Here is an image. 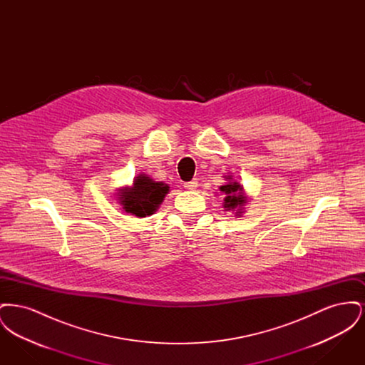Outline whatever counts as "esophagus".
Segmentation results:
<instances>
[{
  "label": "esophagus",
  "mask_w": 365,
  "mask_h": 365,
  "mask_svg": "<svg viewBox=\"0 0 365 365\" xmlns=\"http://www.w3.org/2000/svg\"><path fill=\"white\" fill-rule=\"evenodd\" d=\"M198 186V182L194 179V180H191V182H187V183H185V187L187 189V190H194L195 187Z\"/></svg>",
  "instance_id": "obj_1"
}]
</instances>
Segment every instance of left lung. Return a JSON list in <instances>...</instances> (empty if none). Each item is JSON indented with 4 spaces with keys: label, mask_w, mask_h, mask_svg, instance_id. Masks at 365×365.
Here are the masks:
<instances>
[{
    "label": "left lung",
    "mask_w": 365,
    "mask_h": 365,
    "mask_svg": "<svg viewBox=\"0 0 365 365\" xmlns=\"http://www.w3.org/2000/svg\"><path fill=\"white\" fill-rule=\"evenodd\" d=\"M225 179L227 180L226 185L220 186V191L225 194L223 208L225 210L235 212V216L241 217L245 212L243 207L247 204V195L245 194L242 185L234 180L232 175H226Z\"/></svg>",
    "instance_id": "1"
}]
</instances>
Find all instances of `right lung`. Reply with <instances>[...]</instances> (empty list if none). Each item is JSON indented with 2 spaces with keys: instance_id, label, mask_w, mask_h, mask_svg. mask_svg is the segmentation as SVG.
Returning <instances> with one entry per match:
<instances>
[{
  "instance_id": "add662e5",
  "label": "right lung",
  "mask_w": 365,
  "mask_h": 365,
  "mask_svg": "<svg viewBox=\"0 0 365 365\" xmlns=\"http://www.w3.org/2000/svg\"><path fill=\"white\" fill-rule=\"evenodd\" d=\"M170 186L164 182H156L149 175L139 174L134 178L131 186H124L118 190L116 200L125 213L137 217H146L156 212Z\"/></svg>"
}]
</instances>
